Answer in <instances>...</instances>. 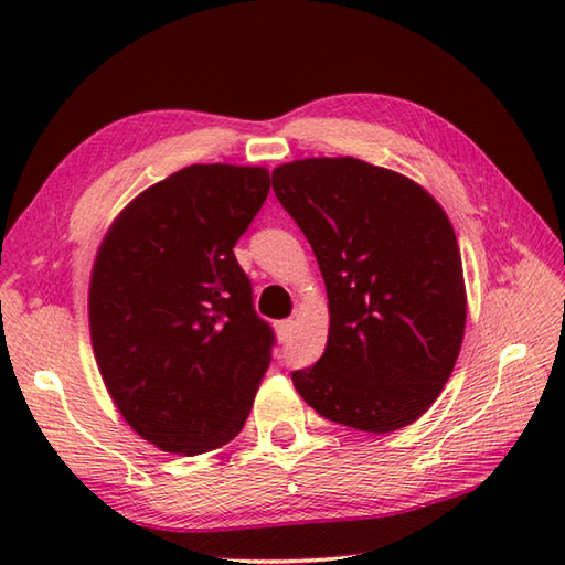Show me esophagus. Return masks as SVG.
I'll return each instance as SVG.
<instances>
[{
  "label": "esophagus",
  "mask_w": 565,
  "mask_h": 565,
  "mask_svg": "<svg viewBox=\"0 0 565 565\" xmlns=\"http://www.w3.org/2000/svg\"><path fill=\"white\" fill-rule=\"evenodd\" d=\"M274 328H276V334H279V340H289L294 328H296V320H291V318L279 320V322H274Z\"/></svg>",
  "instance_id": "obj_1"
}]
</instances>
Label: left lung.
Listing matches in <instances>:
<instances>
[{"label":"left lung","instance_id":"8db88e82","mask_svg":"<svg viewBox=\"0 0 565 565\" xmlns=\"http://www.w3.org/2000/svg\"><path fill=\"white\" fill-rule=\"evenodd\" d=\"M328 289L320 362L294 371L301 398L374 435L413 425L461 352L466 284L449 215L411 177L356 158H306L271 172Z\"/></svg>","mask_w":565,"mask_h":565}]
</instances>
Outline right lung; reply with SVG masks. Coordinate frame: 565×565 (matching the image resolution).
Returning <instances> with one entry per match:
<instances>
[{
  "mask_svg": "<svg viewBox=\"0 0 565 565\" xmlns=\"http://www.w3.org/2000/svg\"><path fill=\"white\" fill-rule=\"evenodd\" d=\"M255 164H189L116 215L89 279V334L128 427L196 456L243 429L274 334L252 310L235 243L269 194Z\"/></svg>",
  "mask_w": 565,
  "mask_h": 565,
  "instance_id": "right-lung-1",
  "label": "right lung"
}]
</instances>
